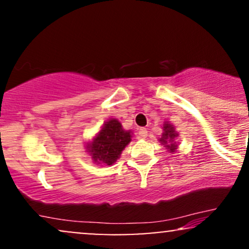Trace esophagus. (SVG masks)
<instances>
[{"mask_svg": "<svg viewBox=\"0 0 249 249\" xmlns=\"http://www.w3.org/2000/svg\"><path fill=\"white\" fill-rule=\"evenodd\" d=\"M147 137V130L145 127H142L138 132V138L145 139Z\"/></svg>", "mask_w": 249, "mask_h": 249, "instance_id": "1", "label": "esophagus"}]
</instances>
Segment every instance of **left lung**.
Returning a JSON list of instances; mask_svg holds the SVG:
<instances>
[{"instance_id":"left-lung-1","label":"left lung","mask_w":249,"mask_h":249,"mask_svg":"<svg viewBox=\"0 0 249 249\" xmlns=\"http://www.w3.org/2000/svg\"><path fill=\"white\" fill-rule=\"evenodd\" d=\"M179 133L176 131L173 124H171L170 122H165L162 124V133L161 137L158 139L161 142V145H164V147H166V150L170 153L176 152L177 148H178V144H177L176 139L178 138Z\"/></svg>"}]
</instances>
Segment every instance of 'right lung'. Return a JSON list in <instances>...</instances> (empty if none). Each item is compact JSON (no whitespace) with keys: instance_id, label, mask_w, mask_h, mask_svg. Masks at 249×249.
Here are the masks:
<instances>
[{"instance_id":"right-lung-1","label":"right lung","mask_w":249,"mask_h":249,"mask_svg":"<svg viewBox=\"0 0 249 249\" xmlns=\"http://www.w3.org/2000/svg\"><path fill=\"white\" fill-rule=\"evenodd\" d=\"M132 131L125 130L122 123L116 118L108 119L101 130L85 145V152L91 156L95 164L113 165L125 147L130 144Z\"/></svg>"}]
</instances>
